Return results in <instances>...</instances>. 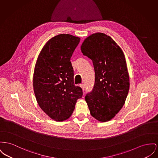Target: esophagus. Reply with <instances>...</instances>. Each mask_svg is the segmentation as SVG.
I'll return each instance as SVG.
<instances>
[{"label": "esophagus", "instance_id": "esophagus-1", "mask_svg": "<svg viewBox=\"0 0 158 158\" xmlns=\"http://www.w3.org/2000/svg\"><path fill=\"white\" fill-rule=\"evenodd\" d=\"M79 86H80V87L82 88V90L84 91V90H85V85L84 84H81L79 85Z\"/></svg>", "mask_w": 158, "mask_h": 158}]
</instances>
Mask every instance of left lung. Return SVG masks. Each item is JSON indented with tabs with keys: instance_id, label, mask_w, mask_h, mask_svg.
Wrapping results in <instances>:
<instances>
[{
	"instance_id": "8db88e82",
	"label": "left lung",
	"mask_w": 158,
	"mask_h": 158,
	"mask_svg": "<svg viewBox=\"0 0 158 158\" xmlns=\"http://www.w3.org/2000/svg\"><path fill=\"white\" fill-rule=\"evenodd\" d=\"M81 49L92 60L95 70L93 91L85 96L90 113L98 121H110L122 108L130 89L124 54L111 37L102 33L86 37Z\"/></svg>"
}]
</instances>
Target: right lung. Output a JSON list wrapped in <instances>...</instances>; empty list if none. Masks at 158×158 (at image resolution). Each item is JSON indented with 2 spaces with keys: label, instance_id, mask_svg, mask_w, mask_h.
Returning a JSON list of instances; mask_svg holds the SVG:
<instances>
[{
  "label": "right lung",
  "instance_id": "1",
  "mask_svg": "<svg viewBox=\"0 0 158 158\" xmlns=\"http://www.w3.org/2000/svg\"><path fill=\"white\" fill-rule=\"evenodd\" d=\"M80 37L60 34L49 39L37 57L33 86L40 109L51 119L64 121L74 111L82 89L75 86L70 58Z\"/></svg>",
  "mask_w": 158,
  "mask_h": 158
}]
</instances>
